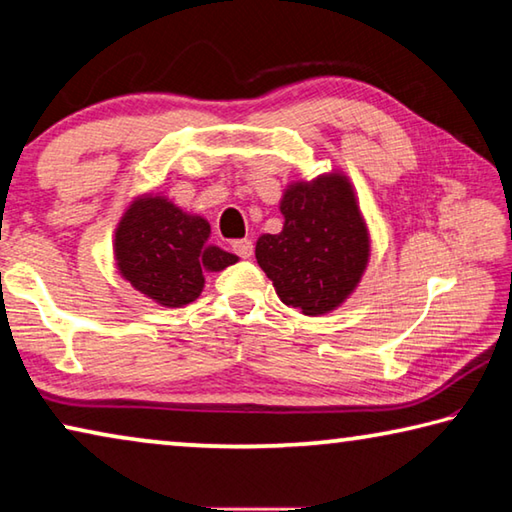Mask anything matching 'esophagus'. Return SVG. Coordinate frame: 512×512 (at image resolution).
<instances>
[{"instance_id": "obj_1", "label": "esophagus", "mask_w": 512, "mask_h": 512, "mask_svg": "<svg viewBox=\"0 0 512 512\" xmlns=\"http://www.w3.org/2000/svg\"><path fill=\"white\" fill-rule=\"evenodd\" d=\"M233 251H236L240 258H251V254H254V242L247 240V238L236 240V242H233Z\"/></svg>"}]
</instances>
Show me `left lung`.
<instances>
[{
	"instance_id": "1",
	"label": "left lung",
	"mask_w": 512,
	"mask_h": 512,
	"mask_svg": "<svg viewBox=\"0 0 512 512\" xmlns=\"http://www.w3.org/2000/svg\"><path fill=\"white\" fill-rule=\"evenodd\" d=\"M281 233L256 240V261L286 306L326 315L354 295L370 263V229L354 183L331 170L292 181L281 197Z\"/></svg>"
}]
</instances>
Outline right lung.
Instances as JSON below:
<instances>
[{"label":"right lung","mask_w":512,"mask_h":512,"mask_svg":"<svg viewBox=\"0 0 512 512\" xmlns=\"http://www.w3.org/2000/svg\"><path fill=\"white\" fill-rule=\"evenodd\" d=\"M208 236L206 217L186 213L161 192H142L115 226L117 272L158 306L181 308L201 295L204 272L238 263L236 254L213 245Z\"/></svg>","instance_id":"add662e5"}]
</instances>
